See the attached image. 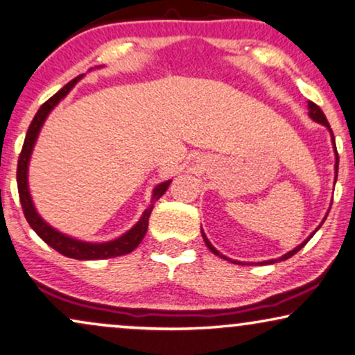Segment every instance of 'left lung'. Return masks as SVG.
<instances>
[{
	"label": "left lung",
	"mask_w": 355,
	"mask_h": 355,
	"mask_svg": "<svg viewBox=\"0 0 355 355\" xmlns=\"http://www.w3.org/2000/svg\"><path fill=\"white\" fill-rule=\"evenodd\" d=\"M308 110H309V118H311L313 121H316V123H320V124H322V125H326V128L327 129H329V132H331V139H333V146H334V154H336V165H334V168H336V180H338V167H339V157H338V150H336V142H334V134H333V131H331V125H329V123H327V119H326V116H324V113H322V111H321V107L320 106H318V105H315V103H313V101H308ZM336 180H334V183H336ZM327 218V213H326V216H324V219ZM324 219H322V223H324ZM321 223V224H322ZM321 224H320V226H318L316 227V231L318 230H320V227H321ZM315 231V232H316ZM315 232H313V234L311 236H309L308 237V239L306 241H303L302 242V244H300V245H297V248H295L293 250H290V252H286L285 255H282V257L280 259H272V260H266V262H260V263H262V266H266V263H275V262H278V260H286V259H290L291 257V255H295V254H297L298 252V250L300 249H303L304 248V244H306V242L309 241V239H311V237L313 236H315ZM201 234H203V239H205V244L206 245H208V249L211 250V252H213L214 255H218V257H221V259H226V260H230V262H234V263H241V262H237V260H231V259H227L226 257V255H223L221 252H218V250L216 249H214L213 248V245H211V242L208 241V237H206V234H205V232H203V230H201ZM242 266H244V263H242Z\"/></svg>",
	"instance_id": "8db88e82"
}]
</instances>
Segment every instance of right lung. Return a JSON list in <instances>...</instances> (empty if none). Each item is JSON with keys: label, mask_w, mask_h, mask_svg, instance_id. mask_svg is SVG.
I'll return each mask as SVG.
<instances>
[{"label": "right lung", "mask_w": 355, "mask_h": 355, "mask_svg": "<svg viewBox=\"0 0 355 355\" xmlns=\"http://www.w3.org/2000/svg\"><path fill=\"white\" fill-rule=\"evenodd\" d=\"M83 75L73 78L71 82L65 85L64 88L58 89V92L52 98L44 103L42 106L39 107V111L35 113L33 123H31L28 134H26L24 146H22L19 160H17V191H19V200L22 211H24V216L28 219L29 226L33 227L40 239H42L46 244L51 245L52 249H55L57 252L70 259H78V260H98V259H111V257H119V255L132 252L134 249L141 244V241L144 239L147 226H149V216L154 209V203L160 196L167 191V188L172 180H167L160 185L154 188V193H152V201L144 213H142L141 219H139L136 226H132L125 234H123L118 239L107 241V242H100V244H95V242H83L78 239H73V237L62 234L57 230H53L52 226L44 221L42 218L39 216L37 211L34 208L33 198H31L29 187H28V168H29V159L31 154H33L34 144L37 141V136L40 132V128L44 125V121L47 119V116L51 111L55 107L58 103H60L64 98L69 95V92L75 87V83L82 78Z\"/></svg>", "instance_id": "right-lung-1"}]
</instances>
